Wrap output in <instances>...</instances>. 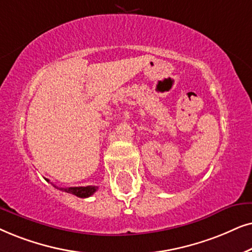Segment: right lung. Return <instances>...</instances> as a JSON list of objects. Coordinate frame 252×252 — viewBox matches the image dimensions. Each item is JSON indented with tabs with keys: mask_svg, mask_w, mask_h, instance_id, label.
Returning <instances> with one entry per match:
<instances>
[{
	"mask_svg": "<svg viewBox=\"0 0 252 252\" xmlns=\"http://www.w3.org/2000/svg\"><path fill=\"white\" fill-rule=\"evenodd\" d=\"M47 182H49V180L45 179ZM54 186V184H53ZM55 188H58L59 190L61 191H65V192L68 193H72L75 194V196L79 197V198H87V197L92 196L93 193L95 192L96 190H98V187H94V186H87V187H71V188H59L56 186H54Z\"/></svg>",
	"mask_w": 252,
	"mask_h": 252,
	"instance_id": "right-lung-1",
	"label": "right lung"
}]
</instances>
